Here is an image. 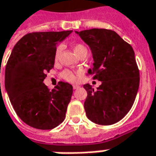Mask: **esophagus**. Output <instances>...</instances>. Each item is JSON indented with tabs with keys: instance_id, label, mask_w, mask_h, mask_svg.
<instances>
[{
	"instance_id": "1",
	"label": "esophagus",
	"mask_w": 156,
	"mask_h": 156,
	"mask_svg": "<svg viewBox=\"0 0 156 156\" xmlns=\"http://www.w3.org/2000/svg\"><path fill=\"white\" fill-rule=\"evenodd\" d=\"M80 87V86H78V85H73V88L74 89H78Z\"/></svg>"
}]
</instances>
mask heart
<instances>
[{"label": "heart", "mask_w": 156, "mask_h": 156, "mask_svg": "<svg viewBox=\"0 0 156 156\" xmlns=\"http://www.w3.org/2000/svg\"><path fill=\"white\" fill-rule=\"evenodd\" d=\"M62 50V45H58L56 48L55 54H54V60H55V62H57V60L59 59V56H60V54H61ZM73 50H74L75 53H76L77 56H79V55L82 54V53H87V50L85 45H83L81 44H76L74 45V47H73ZM61 76L64 80H68V81H70V82L76 81V76H75V74L72 71L68 70V69L62 71Z\"/></svg>", "instance_id": "b5f03b06"}]
</instances>
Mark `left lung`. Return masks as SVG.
Listing matches in <instances>:
<instances>
[{"label":"left lung","instance_id":"left-lung-1","mask_svg":"<svg viewBox=\"0 0 156 156\" xmlns=\"http://www.w3.org/2000/svg\"><path fill=\"white\" fill-rule=\"evenodd\" d=\"M90 47L94 67L88 74L101 81L94 90L89 84L84 102L87 117L95 124L110 125L129 112L139 87V69L130 44L112 30L94 28L76 32Z\"/></svg>","mask_w":156,"mask_h":156}]
</instances>
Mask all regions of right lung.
<instances>
[{
  "mask_svg": "<svg viewBox=\"0 0 156 156\" xmlns=\"http://www.w3.org/2000/svg\"><path fill=\"white\" fill-rule=\"evenodd\" d=\"M72 31L32 32L14 45L5 69V88L15 112L29 126L51 129L64 120L73 87L59 81L50 90L43 82L54 67L56 44Z\"/></svg>",
  "mask_w": 156,
  "mask_h": 156,
  "instance_id": "obj_1",
  "label": "right lung"
}]
</instances>
